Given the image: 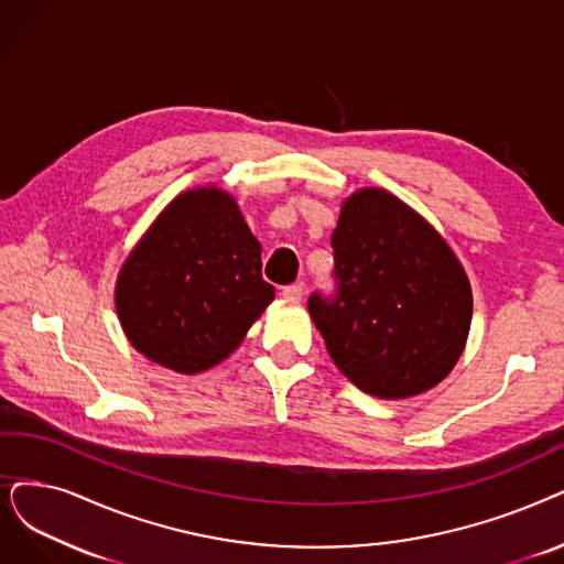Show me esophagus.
<instances>
[{
  "label": "esophagus",
  "instance_id": "1",
  "mask_svg": "<svg viewBox=\"0 0 564 564\" xmlns=\"http://www.w3.org/2000/svg\"><path fill=\"white\" fill-rule=\"evenodd\" d=\"M303 291H305V284L303 282H296V284H289L282 289V296L286 301H301L303 299Z\"/></svg>",
  "mask_w": 564,
  "mask_h": 564
}]
</instances>
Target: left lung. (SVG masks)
Here are the masks:
<instances>
[{
	"mask_svg": "<svg viewBox=\"0 0 564 564\" xmlns=\"http://www.w3.org/2000/svg\"><path fill=\"white\" fill-rule=\"evenodd\" d=\"M335 296L310 317L333 364L364 393L402 400L437 387L460 358L471 289L452 247L387 189L354 192L330 236Z\"/></svg>",
	"mask_w": 564,
	"mask_h": 564,
	"instance_id": "left-lung-1",
	"label": "left lung"
}]
</instances>
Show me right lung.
Returning <instances> with one entry per match:
<instances>
[{"mask_svg":"<svg viewBox=\"0 0 564 564\" xmlns=\"http://www.w3.org/2000/svg\"><path fill=\"white\" fill-rule=\"evenodd\" d=\"M275 299L231 194L175 196L127 257L116 310L131 347L180 375L221 364Z\"/></svg>","mask_w":564,"mask_h":564,"instance_id":"obj_1","label":"right lung"}]
</instances>
